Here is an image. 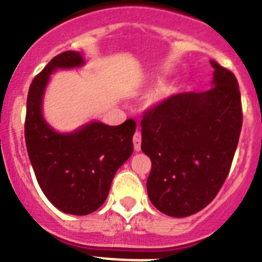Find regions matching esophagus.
Wrapping results in <instances>:
<instances>
[{
  "instance_id": "esophagus-1",
  "label": "esophagus",
  "mask_w": 262,
  "mask_h": 262,
  "mask_svg": "<svg viewBox=\"0 0 262 262\" xmlns=\"http://www.w3.org/2000/svg\"><path fill=\"white\" fill-rule=\"evenodd\" d=\"M133 143H134V148H135V151L139 152L140 151V147H142V135L140 133H135L133 138Z\"/></svg>"
}]
</instances>
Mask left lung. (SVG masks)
<instances>
[{
  "mask_svg": "<svg viewBox=\"0 0 262 262\" xmlns=\"http://www.w3.org/2000/svg\"><path fill=\"white\" fill-rule=\"evenodd\" d=\"M210 62L211 89L170 96L148 108L140 123L142 151L152 161L148 196L169 216H189L214 200L239 143V84L232 72Z\"/></svg>",
  "mask_w": 262,
  "mask_h": 262,
  "instance_id": "1",
  "label": "left lung"
}]
</instances>
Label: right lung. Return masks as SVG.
Segmentation results:
<instances>
[{
	"label": "right lung",
	"instance_id": "obj_1",
	"mask_svg": "<svg viewBox=\"0 0 262 262\" xmlns=\"http://www.w3.org/2000/svg\"><path fill=\"white\" fill-rule=\"evenodd\" d=\"M80 52L53 57L32 80L27 94L25 139L27 154L41 191L66 214L88 215L103 205L118 169L133 155L136 123L119 126L92 122L71 134H60L41 114L50 75L56 69L81 67Z\"/></svg>",
	"mask_w": 262,
	"mask_h": 262
}]
</instances>
